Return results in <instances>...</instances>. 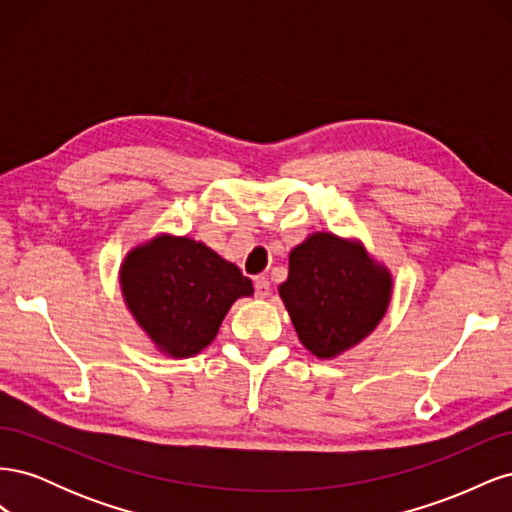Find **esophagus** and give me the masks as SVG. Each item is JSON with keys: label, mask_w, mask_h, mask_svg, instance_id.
I'll list each match as a JSON object with an SVG mask.
<instances>
[{"label": "esophagus", "mask_w": 512, "mask_h": 512, "mask_svg": "<svg viewBox=\"0 0 512 512\" xmlns=\"http://www.w3.org/2000/svg\"><path fill=\"white\" fill-rule=\"evenodd\" d=\"M254 290H256V297H258V299H265V297H269V292H271V284H269L267 277H256V282H254Z\"/></svg>", "instance_id": "34e87169"}]
</instances>
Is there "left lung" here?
Returning a JSON list of instances; mask_svg holds the SVG:
<instances>
[{"mask_svg": "<svg viewBox=\"0 0 512 512\" xmlns=\"http://www.w3.org/2000/svg\"><path fill=\"white\" fill-rule=\"evenodd\" d=\"M280 294L301 344L331 359L376 329L389 307L391 275L361 245L318 232L290 252Z\"/></svg>", "mask_w": 512, "mask_h": 512, "instance_id": "8db88e82", "label": "left lung"}]
</instances>
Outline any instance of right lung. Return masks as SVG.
<instances>
[{
	"label": "right lung",
	"mask_w": 512,
	"mask_h": 512,
	"mask_svg": "<svg viewBox=\"0 0 512 512\" xmlns=\"http://www.w3.org/2000/svg\"><path fill=\"white\" fill-rule=\"evenodd\" d=\"M123 297L136 322L170 356H192L213 342L252 280L205 243L158 237L132 250L121 267Z\"/></svg>",
	"instance_id": "1"
}]
</instances>
